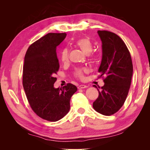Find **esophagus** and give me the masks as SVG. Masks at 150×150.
Masks as SVG:
<instances>
[{"label": "esophagus", "instance_id": "obj_1", "mask_svg": "<svg viewBox=\"0 0 150 150\" xmlns=\"http://www.w3.org/2000/svg\"><path fill=\"white\" fill-rule=\"evenodd\" d=\"M88 88V86L84 85V84L79 85L78 87V89H83V88Z\"/></svg>", "mask_w": 150, "mask_h": 150}]
</instances>
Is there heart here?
Returning <instances> with one entry per match:
<instances>
[{
    "mask_svg": "<svg viewBox=\"0 0 150 150\" xmlns=\"http://www.w3.org/2000/svg\"><path fill=\"white\" fill-rule=\"evenodd\" d=\"M75 45L78 47L81 51H82L86 55H89V54L93 51V43L88 38H81L78 39H77L75 42ZM68 54L69 52L67 48H63L59 53V59L61 62H66L68 61ZM86 69H82V68H79L77 69L75 71L76 76L78 78L83 79L84 76V72H86Z\"/></svg>",
    "mask_w": 150,
    "mask_h": 150,
    "instance_id": "heart-1",
    "label": "heart"
}]
</instances>
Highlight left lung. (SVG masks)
<instances>
[{"label":"left lung","instance_id":"obj_1","mask_svg":"<svg viewBox=\"0 0 150 150\" xmlns=\"http://www.w3.org/2000/svg\"><path fill=\"white\" fill-rule=\"evenodd\" d=\"M98 34L102 42V60L98 72L99 77L106 78L101 90L93 85L98 90L99 96L93 106L100 114L110 116L119 111L128 96L133 64L128 48L118 35L107 30H98Z\"/></svg>","mask_w":150,"mask_h":150}]
</instances>
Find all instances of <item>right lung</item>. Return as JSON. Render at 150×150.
I'll return each instance as SVG.
<instances>
[{
  "label": "right lung",
  "mask_w": 150,
  "mask_h": 150,
  "mask_svg": "<svg viewBox=\"0 0 150 150\" xmlns=\"http://www.w3.org/2000/svg\"><path fill=\"white\" fill-rule=\"evenodd\" d=\"M66 37V33H49L32 44L24 57L22 82L27 98L35 114L49 121L67 114L78 89L71 83L62 88L54 86L59 69L56 47Z\"/></svg>",
  "instance_id": "right-lung-1"
}]
</instances>
